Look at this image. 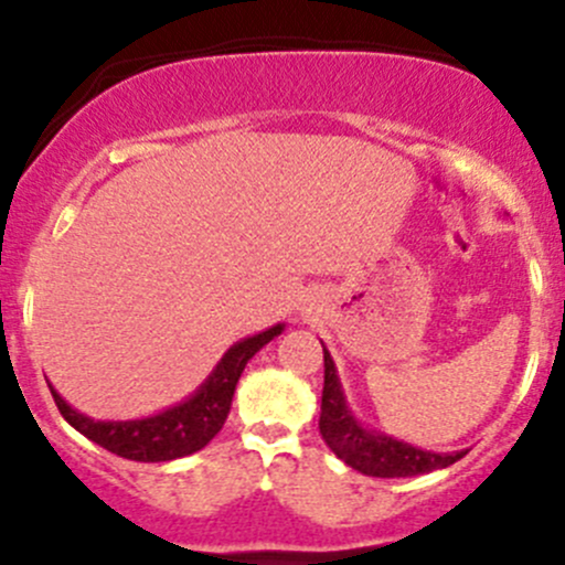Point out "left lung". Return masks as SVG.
Masks as SVG:
<instances>
[{
    "label": "left lung",
    "mask_w": 565,
    "mask_h": 565,
    "mask_svg": "<svg viewBox=\"0 0 565 565\" xmlns=\"http://www.w3.org/2000/svg\"><path fill=\"white\" fill-rule=\"evenodd\" d=\"M324 388H322V413H319V435L328 443L330 451L335 454L344 465L352 470L363 472V476L377 478H413L424 476V472L443 470V467L454 465V461L465 457L467 451L454 454H435L424 451L418 446L396 440V437L383 435L377 429H369L355 413L350 409L344 388H341L339 372L324 350Z\"/></svg>",
    "instance_id": "left-lung-1"
}]
</instances>
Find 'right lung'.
Segmentation results:
<instances>
[{"label":"right lung","mask_w":565,"mask_h":565,"mask_svg":"<svg viewBox=\"0 0 565 565\" xmlns=\"http://www.w3.org/2000/svg\"><path fill=\"white\" fill-rule=\"evenodd\" d=\"M284 328L287 324L278 322L273 328L262 330V333L246 335L237 344H232L224 352V358L215 363L213 372L207 374V380L191 396L161 409V413L147 415V418L95 420L89 415L78 413L76 407H71L54 391V385H49V388L62 418L73 429L82 431L87 440L98 443L106 451L130 461H172L202 451L218 435L226 415H230L232 396H235L237 380H241L246 363L267 341L281 335Z\"/></svg>","instance_id":"1"}]
</instances>
